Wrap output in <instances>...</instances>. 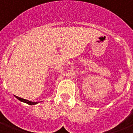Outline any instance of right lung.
Here are the masks:
<instances>
[{"mask_svg": "<svg viewBox=\"0 0 133 133\" xmlns=\"http://www.w3.org/2000/svg\"><path fill=\"white\" fill-rule=\"evenodd\" d=\"M16 96V98H17V99H18V100H20V101H21V102H25V103L29 104V105H34V104H36L38 103V102H31V101H29V100H26V99H23V98H20V97L16 96Z\"/></svg>", "mask_w": 133, "mask_h": 133, "instance_id": "1", "label": "right lung"}]
</instances>
